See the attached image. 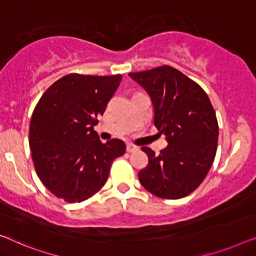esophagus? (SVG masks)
Wrapping results in <instances>:
<instances>
[{
    "mask_svg": "<svg viewBox=\"0 0 256 256\" xmlns=\"http://www.w3.org/2000/svg\"><path fill=\"white\" fill-rule=\"evenodd\" d=\"M139 150V147L138 146H134V145H132V144H128V146H126V150L128 153H133V152H136V150Z\"/></svg>",
    "mask_w": 256,
    "mask_h": 256,
    "instance_id": "34e87169",
    "label": "esophagus"
}]
</instances>
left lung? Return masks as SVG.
<instances>
[{
    "label": "left lung",
    "instance_id": "left-lung-1",
    "mask_svg": "<svg viewBox=\"0 0 256 256\" xmlns=\"http://www.w3.org/2000/svg\"><path fill=\"white\" fill-rule=\"evenodd\" d=\"M128 75L150 95L154 125L168 142L160 154L142 147L148 164L139 172V181L160 198L188 196L203 182L217 152L218 122L210 98L200 84L167 64Z\"/></svg>",
    "mask_w": 256,
    "mask_h": 256
}]
</instances>
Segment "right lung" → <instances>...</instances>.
Returning a JSON list of instances; mask_svg holds the SVG:
<instances>
[{
  "label": "right lung",
  "instance_id": "obj_1",
  "mask_svg": "<svg viewBox=\"0 0 256 256\" xmlns=\"http://www.w3.org/2000/svg\"><path fill=\"white\" fill-rule=\"evenodd\" d=\"M122 75L68 74L36 106L28 144L38 178L58 198L80 203L106 184L111 164L125 153L124 142L103 144L94 126L117 90Z\"/></svg>",
  "mask_w": 256,
  "mask_h": 256
}]
</instances>
